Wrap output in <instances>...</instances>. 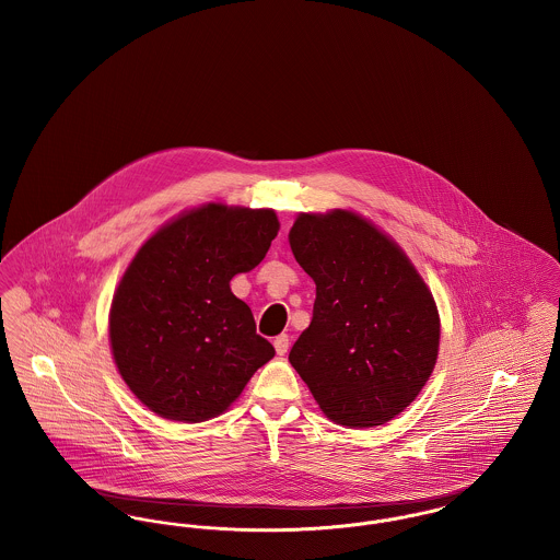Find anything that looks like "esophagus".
Wrapping results in <instances>:
<instances>
[{
  "label": "esophagus",
  "instance_id": "34e87169",
  "mask_svg": "<svg viewBox=\"0 0 560 560\" xmlns=\"http://www.w3.org/2000/svg\"><path fill=\"white\" fill-rule=\"evenodd\" d=\"M272 345H275L277 354H285V352L290 350V336H288V334H281V336H277Z\"/></svg>",
  "mask_w": 560,
  "mask_h": 560
}]
</instances>
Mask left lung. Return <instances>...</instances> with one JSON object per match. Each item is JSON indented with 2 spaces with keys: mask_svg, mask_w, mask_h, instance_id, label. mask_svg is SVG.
I'll list each match as a JSON object with an SVG mask.
<instances>
[{
  "mask_svg": "<svg viewBox=\"0 0 560 560\" xmlns=\"http://www.w3.org/2000/svg\"><path fill=\"white\" fill-rule=\"evenodd\" d=\"M290 245L317 285L313 320L290 352L293 370L336 424L393 420L436 363L441 329L427 283L357 213H300Z\"/></svg>",
  "mask_w": 560,
  "mask_h": 560,
  "instance_id": "1",
  "label": "left lung"
}]
</instances>
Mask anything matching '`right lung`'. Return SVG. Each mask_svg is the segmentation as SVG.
<instances>
[{"instance_id": "obj_1", "label": "right lung", "mask_w": 560, "mask_h": 560, "mask_svg": "<svg viewBox=\"0 0 560 560\" xmlns=\"http://www.w3.org/2000/svg\"><path fill=\"white\" fill-rule=\"evenodd\" d=\"M272 210L210 203L165 224L136 254L110 306V347L133 395L161 418L203 422L275 357L231 292L277 237Z\"/></svg>"}]
</instances>
